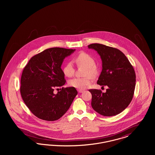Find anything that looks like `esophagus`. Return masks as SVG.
<instances>
[{
  "mask_svg": "<svg viewBox=\"0 0 155 155\" xmlns=\"http://www.w3.org/2000/svg\"><path fill=\"white\" fill-rule=\"evenodd\" d=\"M78 92L79 93H82V92H84V90H82V89H78Z\"/></svg>",
  "mask_w": 155,
  "mask_h": 155,
  "instance_id": "esophagus-1",
  "label": "esophagus"
}]
</instances>
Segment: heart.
Instances as JSON below:
<instances>
[{
	"label": "heart",
	"instance_id": "heart-1",
	"mask_svg": "<svg viewBox=\"0 0 155 155\" xmlns=\"http://www.w3.org/2000/svg\"><path fill=\"white\" fill-rule=\"evenodd\" d=\"M74 61L78 66L85 67L84 71L85 77H75L70 80L68 85L75 88L82 89L85 88L91 83V77H95L97 74V69L95 66L94 59L86 53H81L75 57ZM75 69L71 62H67L63 68V73L68 77H72L74 74Z\"/></svg>",
	"mask_w": 155,
	"mask_h": 155
}]
</instances>
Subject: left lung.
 <instances>
[{
	"label": "left lung",
	"mask_w": 155,
	"mask_h": 155,
	"mask_svg": "<svg viewBox=\"0 0 155 155\" xmlns=\"http://www.w3.org/2000/svg\"><path fill=\"white\" fill-rule=\"evenodd\" d=\"M88 47L97 51L102 60V70L97 84L109 87L105 93L100 89L89 90L92 107L102 116L117 115L133 99L136 82L134 69L125 54L116 48L99 44Z\"/></svg>",
	"instance_id": "1"
}]
</instances>
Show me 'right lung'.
<instances>
[{
  "label": "right lung",
  "instance_id": "1",
  "mask_svg": "<svg viewBox=\"0 0 155 155\" xmlns=\"http://www.w3.org/2000/svg\"><path fill=\"white\" fill-rule=\"evenodd\" d=\"M75 49H47L32 57L21 77L20 93L31 113L38 118L52 121L61 117L78 92L74 87L64 88L66 82L61 66ZM61 91L57 94L54 89Z\"/></svg>",
  "mask_w": 155,
  "mask_h": 155
}]
</instances>
